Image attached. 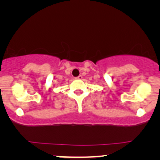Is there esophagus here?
Wrapping results in <instances>:
<instances>
[{
	"label": "esophagus",
	"instance_id": "1",
	"mask_svg": "<svg viewBox=\"0 0 160 160\" xmlns=\"http://www.w3.org/2000/svg\"><path fill=\"white\" fill-rule=\"evenodd\" d=\"M76 79H82V75H80V76L76 77Z\"/></svg>",
	"mask_w": 160,
	"mask_h": 160
}]
</instances>
